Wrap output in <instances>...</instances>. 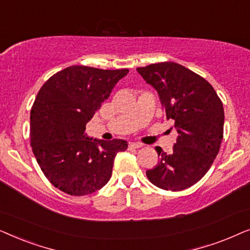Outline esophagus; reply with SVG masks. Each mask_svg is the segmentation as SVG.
<instances>
[{"mask_svg": "<svg viewBox=\"0 0 250 250\" xmlns=\"http://www.w3.org/2000/svg\"><path fill=\"white\" fill-rule=\"evenodd\" d=\"M142 146H143L142 143H138V142H129L128 143L129 149H139V148H142Z\"/></svg>", "mask_w": 250, "mask_h": 250, "instance_id": "34e87169", "label": "esophagus"}]
</instances>
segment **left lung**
Wrapping results in <instances>:
<instances>
[{"instance_id":"8db88e82","label":"left lung","mask_w":250,"mask_h":250,"mask_svg":"<svg viewBox=\"0 0 250 250\" xmlns=\"http://www.w3.org/2000/svg\"><path fill=\"white\" fill-rule=\"evenodd\" d=\"M136 70L158 92L166 118L179 133L170 155L156 148L160 160L146 177L160 189H188L203 179L220 151L223 104L204 77L182 64L166 61Z\"/></svg>"}]
</instances>
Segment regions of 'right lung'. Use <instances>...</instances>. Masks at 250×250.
I'll return each mask as SVG.
<instances>
[{
	"mask_svg": "<svg viewBox=\"0 0 250 250\" xmlns=\"http://www.w3.org/2000/svg\"><path fill=\"white\" fill-rule=\"evenodd\" d=\"M128 69L70 66L51 76L37 93L30 111V146L51 184L71 196L93 193L111 177L124 140L90 139L87 122L107 100Z\"/></svg>",
	"mask_w": 250,
	"mask_h": 250,
	"instance_id": "right-lung-1",
	"label": "right lung"
}]
</instances>
